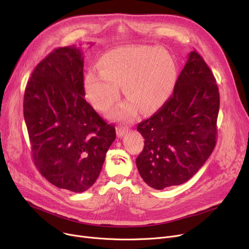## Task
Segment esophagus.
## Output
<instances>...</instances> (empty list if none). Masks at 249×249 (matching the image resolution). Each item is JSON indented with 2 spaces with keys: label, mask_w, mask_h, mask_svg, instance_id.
I'll use <instances>...</instances> for the list:
<instances>
[{
  "label": "esophagus",
  "mask_w": 249,
  "mask_h": 249,
  "mask_svg": "<svg viewBox=\"0 0 249 249\" xmlns=\"http://www.w3.org/2000/svg\"><path fill=\"white\" fill-rule=\"evenodd\" d=\"M128 131V127L127 126H117L116 128V132H117V135L118 137H122L126 132Z\"/></svg>",
  "instance_id": "obj_1"
}]
</instances>
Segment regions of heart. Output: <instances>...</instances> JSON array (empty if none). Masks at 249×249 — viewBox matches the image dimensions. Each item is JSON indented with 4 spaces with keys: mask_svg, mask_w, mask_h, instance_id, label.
Here are the masks:
<instances>
[{
    "mask_svg": "<svg viewBox=\"0 0 249 249\" xmlns=\"http://www.w3.org/2000/svg\"><path fill=\"white\" fill-rule=\"evenodd\" d=\"M99 71L90 70L85 78L88 98L99 111H106L119 97L122 85L129 100L112 113L117 119H128L135 113L160 109L172 95L177 78L173 56L164 49L147 45L116 47L99 59Z\"/></svg>",
    "mask_w": 249,
    "mask_h": 249,
    "instance_id": "obj_1",
    "label": "heart"
}]
</instances>
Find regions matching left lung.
I'll return each instance as SVG.
<instances>
[{
	"label": "left lung",
	"instance_id": "obj_1",
	"mask_svg": "<svg viewBox=\"0 0 249 249\" xmlns=\"http://www.w3.org/2000/svg\"><path fill=\"white\" fill-rule=\"evenodd\" d=\"M219 106L215 77L203 57L192 51L173 96L137 126L144 148L136 165L149 187L181 185L203 166L216 145Z\"/></svg>",
	"mask_w": 249,
	"mask_h": 249
}]
</instances>
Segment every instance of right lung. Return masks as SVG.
Masks as SVG:
<instances>
[{
	"instance_id": "add662e5",
	"label": "right lung",
	"mask_w": 249,
	"mask_h": 249,
	"mask_svg": "<svg viewBox=\"0 0 249 249\" xmlns=\"http://www.w3.org/2000/svg\"><path fill=\"white\" fill-rule=\"evenodd\" d=\"M83 52L54 49L33 71L24 94V119L36 167L49 182L74 193L97 180L115 127L85 100Z\"/></svg>"
}]
</instances>
